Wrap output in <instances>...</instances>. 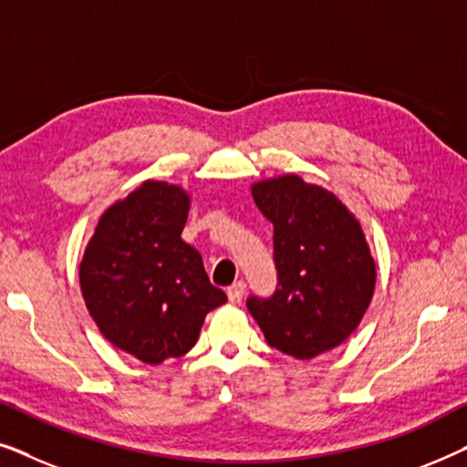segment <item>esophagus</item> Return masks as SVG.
<instances>
[{
	"label": "esophagus",
	"mask_w": 467,
	"mask_h": 467,
	"mask_svg": "<svg viewBox=\"0 0 467 467\" xmlns=\"http://www.w3.org/2000/svg\"><path fill=\"white\" fill-rule=\"evenodd\" d=\"M244 291H246V285L244 280H238V283H234L232 286H227V297L232 304H240L242 297H244Z\"/></svg>",
	"instance_id": "1"
}]
</instances>
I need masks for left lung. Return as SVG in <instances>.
I'll use <instances>...</instances> for the list:
<instances>
[{"instance_id": "1", "label": "left lung", "mask_w": 467, "mask_h": 467, "mask_svg": "<svg viewBox=\"0 0 467 467\" xmlns=\"http://www.w3.org/2000/svg\"><path fill=\"white\" fill-rule=\"evenodd\" d=\"M253 200L274 225L278 283L270 297H248L246 308L270 347L312 359L347 340L372 302L366 235L334 193L299 176L253 184Z\"/></svg>"}]
</instances>
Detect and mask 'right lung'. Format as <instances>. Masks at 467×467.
Masks as SVG:
<instances>
[{
	"label": "right lung",
	"instance_id": "add662e5",
	"mask_svg": "<svg viewBox=\"0 0 467 467\" xmlns=\"http://www.w3.org/2000/svg\"><path fill=\"white\" fill-rule=\"evenodd\" d=\"M187 214L181 187L146 181L106 210L82 257L88 315L106 340L144 363L189 353L208 312L227 302L181 238Z\"/></svg>",
	"mask_w": 467,
	"mask_h": 467
}]
</instances>
